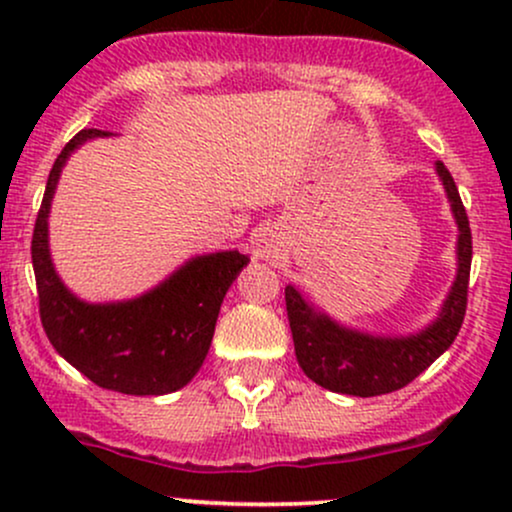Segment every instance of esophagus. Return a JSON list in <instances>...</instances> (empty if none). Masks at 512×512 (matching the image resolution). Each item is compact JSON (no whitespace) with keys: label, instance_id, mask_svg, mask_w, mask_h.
Returning a JSON list of instances; mask_svg holds the SVG:
<instances>
[{"label":"esophagus","instance_id":"obj_1","mask_svg":"<svg viewBox=\"0 0 512 512\" xmlns=\"http://www.w3.org/2000/svg\"><path fill=\"white\" fill-rule=\"evenodd\" d=\"M281 252V236L272 226H264L255 233V255L262 260H274Z\"/></svg>","mask_w":512,"mask_h":512}]
</instances>
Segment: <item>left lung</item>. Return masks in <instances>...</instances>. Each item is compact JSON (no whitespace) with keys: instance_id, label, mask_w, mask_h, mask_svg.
<instances>
[{"instance_id":"8db88e82","label":"left lung","mask_w":512,"mask_h":512,"mask_svg":"<svg viewBox=\"0 0 512 512\" xmlns=\"http://www.w3.org/2000/svg\"><path fill=\"white\" fill-rule=\"evenodd\" d=\"M436 173L457 223V274L440 305L438 317L428 322L424 330L390 337L346 327L310 303L296 286H286V313L298 366L325 390L354 397L387 395L409 385L455 342L467 310L472 231L448 168L438 161Z\"/></svg>"}]
</instances>
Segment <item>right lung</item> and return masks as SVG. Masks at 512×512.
I'll use <instances>...</instances> for the list:
<instances>
[{
  "label": "right lung",
  "mask_w": 512,
  "mask_h": 512,
  "mask_svg": "<svg viewBox=\"0 0 512 512\" xmlns=\"http://www.w3.org/2000/svg\"><path fill=\"white\" fill-rule=\"evenodd\" d=\"M101 137L113 132L81 129L50 170L31 243L40 320L57 354L98 387L139 397L168 395L202 368L223 296L250 257L238 250L197 255L127 301L88 303L74 296L52 264L48 216L67 158Z\"/></svg>",
  "instance_id": "right-lung-1"
}]
</instances>
